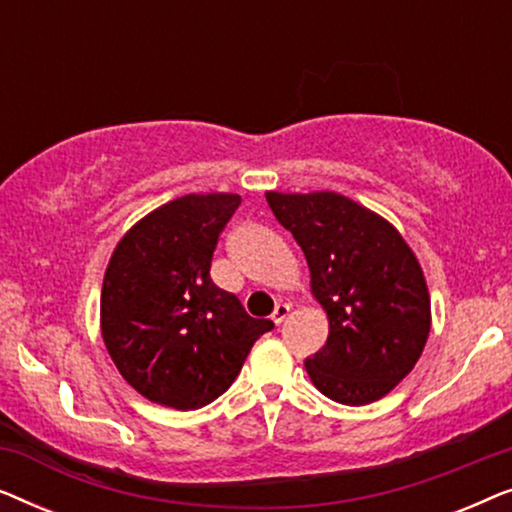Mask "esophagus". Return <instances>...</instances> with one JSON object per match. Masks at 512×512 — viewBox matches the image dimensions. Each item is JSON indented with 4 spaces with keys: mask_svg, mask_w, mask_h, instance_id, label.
<instances>
[{
    "mask_svg": "<svg viewBox=\"0 0 512 512\" xmlns=\"http://www.w3.org/2000/svg\"><path fill=\"white\" fill-rule=\"evenodd\" d=\"M289 312H291V307L286 305V303H279L277 307H275V312H272V321H275L277 326H282L284 324V319L289 317Z\"/></svg>",
    "mask_w": 512,
    "mask_h": 512,
    "instance_id": "obj_1",
    "label": "esophagus"
}]
</instances>
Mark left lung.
Here are the masks:
<instances>
[{
    "mask_svg": "<svg viewBox=\"0 0 512 512\" xmlns=\"http://www.w3.org/2000/svg\"><path fill=\"white\" fill-rule=\"evenodd\" d=\"M275 219L310 265L328 314V340L305 368L333 401L366 405L415 368L431 328V300L398 230L338 193H268Z\"/></svg>",
    "mask_w": 512,
    "mask_h": 512,
    "instance_id": "8db88e82",
    "label": "left lung"
}]
</instances>
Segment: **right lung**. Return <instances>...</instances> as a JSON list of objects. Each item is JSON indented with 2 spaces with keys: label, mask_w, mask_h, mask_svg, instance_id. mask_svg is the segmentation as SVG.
Masks as SVG:
<instances>
[{
  "label": "right lung",
  "mask_w": 512,
  "mask_h": 512,
  "mask_svg": "<svg viewBox=\"0 0 512 512\" xmlns=\"http://www.w3.org/2000/svg\"><path fill=\"white\" fill-rule=\"evenodd\" d=\"M237 207L240 195H184L144 216L111 256L100 300L104 345L130 387L153 403H212L275 328L249 317L209 275Z\"/></svg>",
  "instance_id": "add662e5"
}]
</instances>
